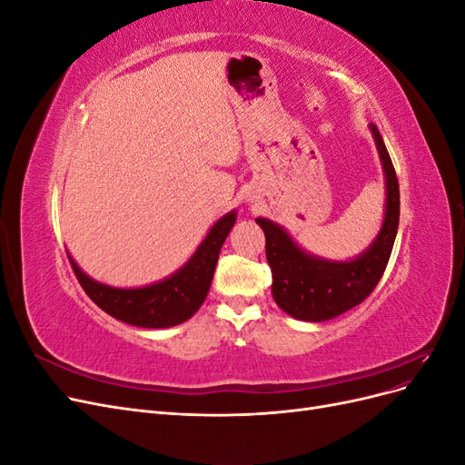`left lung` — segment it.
I'll return each mask as SVG.
<instances>
[{
  "instance_id": "obj_1",
  "label": "left lung",
  "mask_w": 465,
  "mask_h": 465,
  "mask_svg": "<svg viewBox=\"0 0 465 465\" xmlns=\"http://www.w3.org/2000/svg\"><path fill=\"white\" fill-rule=\"evenodd\" d=\"M382 163L386 207L382 227L367 250L351 260L320 258L301 248L281 224L258 217L272 267V294L281 311L302 322H326L361 304L382 277L400 224V184L374 124L369 125Z\"/></svg>"
}]
</instances>
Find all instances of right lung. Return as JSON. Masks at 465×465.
I'll return each instance as SVG.
<instances>
[{
	"mask_svg": "<svg viewBox=\"0 0 465 465\" xmlns=\"http://www.w3.org/2000/svg\"><path fill=\"white\" fill-rule=\"evenodd\" d=\"M236 223V211H229L213 223L192 258L168 277L145 287H110L94 281L69 256L74 272L89 299L106 314L137 328H173L190 320L203 304L223 242Z\"/></svg>",
	"mask_w": 465,
	"mask_h": 465,
	"instance_id": "right-lung-1",
	"label": "right lung"
}]
</instances>
